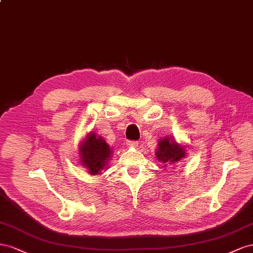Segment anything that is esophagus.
Segmentation results:
<instances>
[{"mask_svg":"<svg viewBox=\"0 0 253 253\" xmlns=\"http://www.w3.org/2000/svg\"><path fill=\"white\" fill-rule=\"evenodd\" d=\"M138 145H139V143L136 142V141H127V146L128 147H138Z\"/></svg>","mask_w":253,"mask_h":253,"instance_id":"obj_1","label":"esophagus"}]
</instances>
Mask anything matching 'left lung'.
I'll return each mask as SVG.
<instances>
[{"instance_id": "obj_1", "label": "left lung", "mask_w": 253, "mask_h": 253, "mask_svg": "<svg viewBox=\"0 0 253 253\" xmlns=\"http://www.w3.org/2000/svg\"><path fill=\"white\" fill-rule=\"evenodd\" d=\"M158 160L167 165H171L179 162L185 157V150L183 147H180L178 144L172 141V139L165 138L159 142V148L156 151Z\"/></svg>"}]
</instances>
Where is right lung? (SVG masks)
I'll use <instances>...</instances> for the list:
<instances>
[{
  "mask_svg": "<svg viewBox=\"0 0 253 253\" xmlns=\"http://www.w3.org/2000/svg\"><path fill=\"white\" fill-rule=\"evenodd\" d=\"M111 153L110 146L95 133H90L81 146L82 162L92 175H97L105 169Z\"/></svg>",
  "mask_w": 253,
  "mask_h": 253,
  "instance_id": "obj_1",
  "label": "right lung"
}]
</instances>
